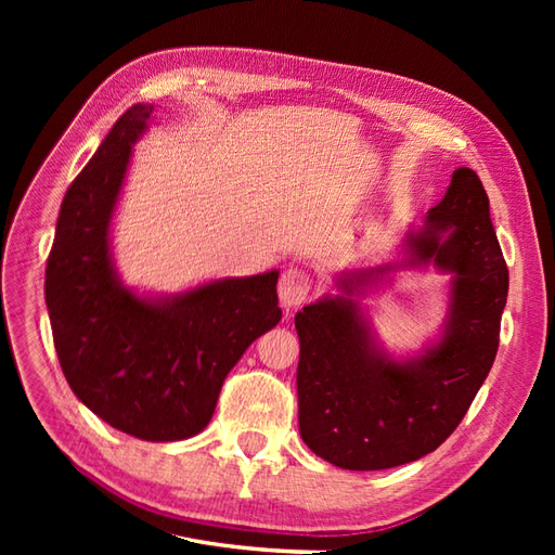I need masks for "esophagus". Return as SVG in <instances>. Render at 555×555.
Instances as JSON below:
<instances>
[{
	"label": "esophagus",
	"mask_w": 555,
	"mask_h": 555,
	"mask_svg": "<svg viewBox=\"0 0 555 555\" xmlns=\"http://www.w3.org/2000/svg\"><path fill=\"white\" fill-rule=\"evenodd\" d=\"M280 304L284 308H296L304 304L312 289V278L300 268H287L280 278Z\"/></svg>",
	"instance_id": "34e87169"
}]
</instances>
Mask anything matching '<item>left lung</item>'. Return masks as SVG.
<instances>
[{
  "label": "left lung",
  "mask_w": 555,
  "mask_h": 555,
  "mask_svg": "<svg viewBox=\"0 0 555 555\" xmlns=\"http://www.w3.org/2000/svg\"><path fill=\"white\" fill-rule=\"evenodd\" d=\"M408 257L338 280L296 314L300 359L298 428L317 453L343 469H386L418 461L456 430L498 354L509 271L491 224L489 196L473 169H456ZM452 273L443 338L424 356L396 362L376 347L349 295L393 267L427 264Z\"/></svg>",
  "instance_id": "obj_1"
}]
</instances>
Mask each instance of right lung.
<instances>
[{
    "label": "right lung",
    "mask_w": 555,
    "mask_h": 555,
    "mask_svg": "<svg viewBox=\"0 0 555 555\" xmlns=\"http://www.w3.org/2000/svg\"><path fill=\"white\" fill-rule=\"evenodd\" d=\"M153 111L131 106L66 190L46 306L62 373L82 405L139 440L176 442L208 426L231 367L282 319L280 271L159 298L125 287L111 259V220Z\"/></svg>",
    "instance_id": "obj_1"
}]
</instances>
